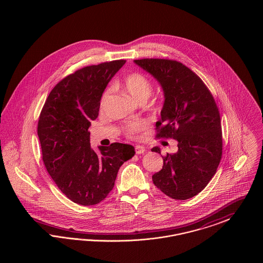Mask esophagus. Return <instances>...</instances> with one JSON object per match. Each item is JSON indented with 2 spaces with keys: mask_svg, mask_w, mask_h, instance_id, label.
I'll use <instances>...</instances> for the list:
<instances>
[{
  "mask_svg": "<svg viewBox=\"0 0 263 263\" xmlns=\"http://www.w3.org/2000/svg\"><path fill=\"white\" fill-rule=\"evenodd\" d=\"M146 151V148L144 146H141V145H137L135 146V153L137 155H141V154H144Z\"/></svg>",
  "mask_w": 263,
  "mask_h": 263,
  "instance_id": "34e87169",
  "label": "esophagus"
}]
</instances>
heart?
Masks as SVG:
<instances>
[{"instance_id": "b5f03b06", "label": "heart", "mask_w": 263, "mask_h": 263, "mask_svg": "<svg viewBox=\"0 0 263 263\" xmlns=\"http://www.w3.org/2000/svg\"><path fill=\"white\" fill-rule=\"evenodd\" d=\"M122 87L127 93H129L134 100H138L140 102H144L145 100H148L153 90V84L150 79L145 74L140 72H132L125 76V78L122 81ZM109 92H110V89L108 88L102 95V98L100 100L101 107L104 105ZM153 106L155 108H159V103L155 101L153 103ZM146 128H147L146 122L136 121L126 126L124 128V133L128 138H134L138 133L145 130Z\"/></svg>"}]
</instances>
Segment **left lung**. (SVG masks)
<instances>
[{
  "label": "left lung",
  "mask_w": 263,
  "mask_h": 263,
  "mask_svg": "<svg viewBox=\"0 0 263 263\" xmlns=\"http://www.w3.org/2000/svg\"><path fill=\"white\" fill-rule=\"evenodd\" d=\"M134 62L154 76L164 92L157 139H175L178 151L162 156L163 168L152 176L166 196L186 200L201 192L217 172L223 139L219 108L211 91L193 71L170 59ZM152 152L161 154L159 148Z\"/></svg>",
  "instance_id": "left-lung-1"
}]
</instances>
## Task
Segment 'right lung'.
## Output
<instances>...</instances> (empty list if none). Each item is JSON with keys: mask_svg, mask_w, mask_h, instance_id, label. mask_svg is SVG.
Here are the masks:
<instances>
[{"mask_svg": "<svg viewBox=\"0 0 263 263\" xmlns=\"http://www.w3.org/2000/svg\"><path fill=\"white\" fill-rule=\"evenodd\" d=\"M126 60L90 65L65 77L45 100L37 124L42 161L61 192L89 206L112 190L118 170L134 155V147L112 143L90 148L88 127L99 116L104 88Z\"/></svg>", "mask_w": 263, "mask_h": 263, "instance_id": "add662e5", "label": "right lung"}]
</instances>
